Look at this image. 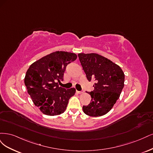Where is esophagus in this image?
<instances>
[{
    "mask_svg": "<svg viewBox=\"0 0 153 153\" xmlns=\"http://www.w3.org/2000/svg\"><path fill=\"white\" fill-rule=\"evenodd\" d=\"M76 92L78 93V94H82V93H84V91H76Z\"/></svg>",
    "mask_w": 153,
    "mask_h": 153,
    "instance_id": "esophagus-1",
    "label": "esophagus"
}]
</instances>
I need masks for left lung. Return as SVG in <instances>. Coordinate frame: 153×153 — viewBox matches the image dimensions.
Listing matches in <instances>:
<instances>
[{
    "label": "left lung",
    "mask_w": 153,
    "mask_h": 153,
    "mask_svg": "<svg viewBox=\"0 0 153 153\" xmlns=\"http://www.w3.org/2000/svg\"><path fill=\"white\" fill-rule=\"evenodd\" d=\"M78 57L87 79L95 81L94 90L88 92L91 102L82 107L83 112L93 117L105 115L119 99L124 87V72L117 64L97 53H79Z\"/></svg>",
    "instance_id": "8db88e82"
}]
</instances>
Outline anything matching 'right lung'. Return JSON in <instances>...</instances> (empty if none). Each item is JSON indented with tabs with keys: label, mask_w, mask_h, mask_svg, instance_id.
<instances>
[{
	"label": "right lung",
	"mask_w": 153,
	"mask_h": 153,
	"mask_svg": "<svg viewBox=\"0 0 153 153\" xmlns=\"http://www.w3.org/2000/svg\"><path fill=\"white\" fill-rule=\"evenodd\" d=\"M75 53L55 51L33 63L27 71L25 85L34 105L43 114L56 116L65 111L76 89L60 87L68 64L76 60Z\"/></svg>",
	"instance_id": "add662e5"
}]
</instances>
